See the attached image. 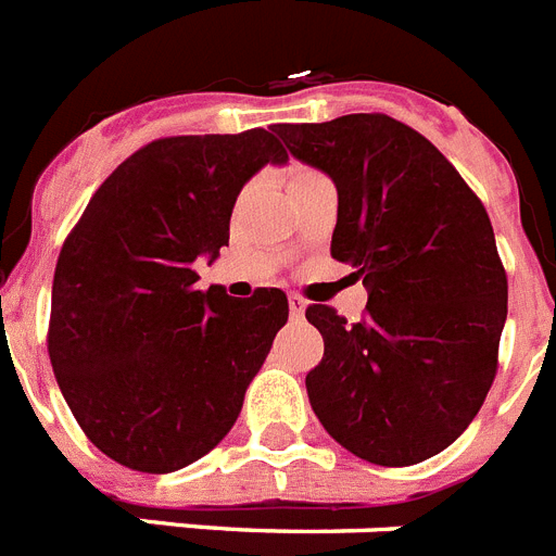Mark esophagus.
Listing matches in <instances>:
<instances>
[{"label":"esophagus","instance_id":"obj_1","mask_svg":"<svg viewBox=\"0 0 556 556\" xmlns=\"http://www.w3.org/2000/svg\"><path fill=\"white\" fill-rule=\"evenodd\" d=\"M288 311H291V317H302V314H305V300H302L300 293H291V296H288Z\"/></svg>","mask_w":556,"mask_h":556}]
</instances>
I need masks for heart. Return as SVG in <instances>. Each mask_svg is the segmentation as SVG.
Masks as SVG:
<instances>
[{"instance_id":"obj_1","label":"heart","mask_w":556,"mask_h":556,"mask_svg":"<svg viewBox=\"0 0 556 556\" xmlns=\"http://www.w3.org/2000/svg\"><path fill=\"white\" fill-rule=\"evenodd\" d=\"M317 170L314 168H305V165H293L291 174H288V182H302V179H308V176H314Z\"/></svg>"}]
</instances>
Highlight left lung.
Here are the masks:
<instances>
[{"label":"left lung","instance_id":"1","mask_svg":"<svg viewBox=\"0 0 556 556\" xmlns=\"http://www.w3.org/2000/svg\"><path fill=\"white\" fill-rule=\"evenodd\" d=\"M325 170L340 207L331 254L363 277L349 323L308 305L325 354L305 377L325 431L374 466H414L457 440L497 377L508 277L480 197L422 134L386 114L274 125Z\"/></svg>","mask_w":556,"mask_h":556}]
</instances>
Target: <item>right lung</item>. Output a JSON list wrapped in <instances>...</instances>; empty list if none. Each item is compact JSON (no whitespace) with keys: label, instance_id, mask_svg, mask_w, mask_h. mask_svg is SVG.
Returning <instances> with one entry per match:
<instances>
[{"label":"right lung","instance_id":"obj_1","mask_svg":"<svg viewBox=\"0 0 556 556\" xmlns=\"http://www.w3.org/2000/svg\"><path fill=\"white\" fill-rule=\"evenodd\" d=\"M286 160L265 128L153 139L99 185L62 242L48 354L85 437L119 466H191L237 422L288 300L279 288L248 300L200 291L193 263L228 245L242 185Z\"/></svg>","mask_w":556,"mask_h":556}]
</instances>
